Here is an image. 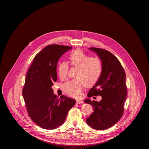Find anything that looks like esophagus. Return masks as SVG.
<instances>
[{
	"mask_svg": "<svg viewBox=\"0 0 149 149\" xmlns=\"http://www.w3.org/2000/svg\"><path fill=\"white\" fill-rule=\"evenodd\" d=\"M83 102H84L83 100H81V99H77V101H76V103L77 104H82Z\"/></svg>",
	"mask_w": 149,
	"mask_h": 149,
	"instance_id": "obj_1",
	"label": "esophagus"
}]
</instances>
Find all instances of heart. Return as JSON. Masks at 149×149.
I'll use <instances>...</instances> for the list:
<instances>
[{
  "mask_svg": "<svg viewBox=\"0 0 149 149\" xmlns=\"http://www.w3.org/2000/svg\"><path fill=\"white\" fill-rule=\"evenodd\" d=\"M72 66L78 68L76 77L64 85V91L73 97L81 95L82 89L86 86H90L95 84L101 76L103 65L101 60L97 57L89 56L80 49L74 51L69 56ZM69 66L65 62L58 65L57 74L61 79H65L68 75Z\"/></svg>",
  "mask_w": 149,
  "mask_h": 149,
  "instance_id": "1",
  "label": "heart"
}]
</instances>
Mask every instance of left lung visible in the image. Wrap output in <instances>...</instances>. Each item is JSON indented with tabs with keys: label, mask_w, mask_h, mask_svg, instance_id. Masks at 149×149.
Returning a JSON list of instances; mask_svg holds the SVG:
<instances>
[{
	"label": "left lung",
	"mask_w": 149,
	"mask_h": 149,
	"mask_svg": "<svg viewBox=\"0 0 149 149\" xmlns=\"http://www.w3.org/2000/svg\"><path fill=\"white\" fill-rule=\"evenodd\" d=\"M101 60L103 71L88 97L100 95V102L86 99L85 103L93 107L94 112L86 119V123L97 130L111 127L120 120L123 113V105L127 97L126 74L118 58L111 52L99 48L91 47Z\"/></svg>",
	"instance_id": "8db88e82"
}]
</instances>
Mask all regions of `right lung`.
<instances>
[{"label":"right lung","mask_w":149,"mask_h":149,"mask_svg":"<svg viewBox=\"0 0 149 149\" xmlns=\"http://www.w3.org/2000/svg\"><path fill=\"white\" fill-rule=\"evenodd\" d=\"M71 49L59 45L45 47L36 55L27 71L23 97L32 120L44 129L52 130L62 125L76 102L64 95L57 98L52 89L57 79L58 60Z\"/></svg>","instance_id":"1"}]
</instances>
